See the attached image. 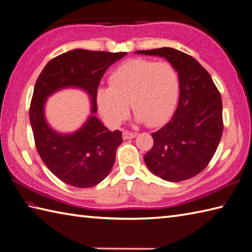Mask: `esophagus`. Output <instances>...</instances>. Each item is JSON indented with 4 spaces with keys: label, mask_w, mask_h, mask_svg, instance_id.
Returning a JSON list of instances; mask_svg holds the SVG:
<instances>
[{
    "label": "esophagus",
    "mask_w": 252,
    "mask_h": 252,
    "mask_svg": "<svg viewBox=\"0 0 252 252\" xmlns=\"http://www.w3.org/2000/svg\"><path fill=\"white\" fill-rule=\"evenodd\" d=\"M136 135H137V133H135V132H130V131H126V130L122 132L123 140H130V138H134Z\"/></svg>",
    "instance_id": "obj_1"
}]
</instances>
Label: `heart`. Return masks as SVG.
Segmentation results:
<instances>
[{
    "instance_id": "1",
    "label": "heart",
    "mask_w": 252,
    "mask_h": 252,
    "mask_svg": "<svg viewBox=\"0 0 252 252\" xmlns=\"http://www.w3.org/2000/svg\"><path fill=\"white\" fill-rule=\"evenodd\" d=\"M110 87L98 88L97 106L104 119L118 126L129 114L148 126L164 125L175 110L180 96V76L172 63L136 58L111 73Z\"/></svg>"
}]
</instances>
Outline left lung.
I'll list each match as a JSON object with an SVG mask.
<instances>
[{
  "label": "left lung",
  "mask_w": 252,
  "mask_h": 252,
  "mask_svg": "<svg viewBox=\"0 0 252 252\" xmlns=\"http://www.w3.org/2000/svg\"><path fill=\"white\" fill-rule=\"evenodd\" d=\"M135 53L164 57L180 76L178 108L167 125L152 133L154 145L144 156L145 163L165 181L194 178L210 162L221 140V94L209 72L190 55L171 47Z\"/></svg>",
  "instance_id": "1"
}]
</instances>
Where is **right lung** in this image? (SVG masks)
<instances>
[{
	"mask_svg": "<svg viewBox=\"0 0 252 252\" xmlns=\"http://www.w3.org/2000/svg\"><path fill=\"white\" fill-rule=\"evenodd\" d=\"M126 55L125 52L72 50L47 63L36 80L29 109L35 147L46 167L63 183L79 189L95 186L114 165L122 133L108 131L94 116L96 93L107 68ZM70 86L87 91L94 114L77 132L60 135L46 123L44 104L47 95Z\"/></svg>",
	"mask_w": 252,
	"mask_h": 252,
	"instance_id": "add662e5",
	"label": "right lung"
}]
</instances>
